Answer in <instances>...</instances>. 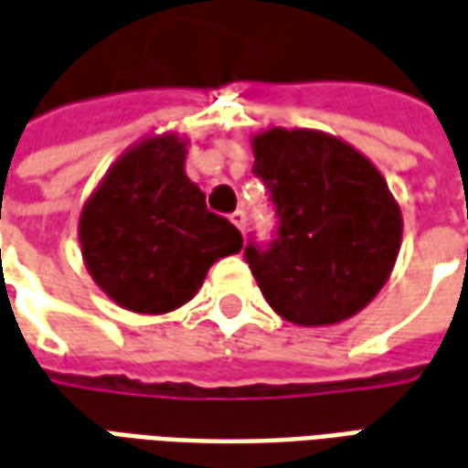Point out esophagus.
<instances>
[{
  "mask_svg": "<svg viewBox=\"0 0 468 468\" xmlns=\"http://www.w3.org/2000/svg\"><path fill=\"white\" fill-rule=\"evenodd\" d=\"M229 218H231V224L239 229V231H244V221H247V214H244L241 208H237V211H231V214H229Z\"/></svg>",
  "mask_w": 468,
  "mask_h": 468,
  "instance_id": "1",
  "label": "esophagus"
}]
</instances>
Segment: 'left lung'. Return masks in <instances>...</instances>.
Here are the masks:
<instances>
[{
    "label": "left lung",
    "mask_w": 468,
    "mask_h": 468,
    "mask_svg": "<svg viewBox=\"0 0 468 468\" xmlns=\"http://www.w3.org/2000/svg\"><path fill=\"white\" fill-rule=\"evenodd\" d=\"M254 176L277 231L250 239L244 260L274 313L294 324H333L360 313L386 284L400 250V208L366 155L307 128L254 138Z\"/></svg>",
    "instance_id": "8db88e82"
}]
</instances>
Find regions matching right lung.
Here are the masks:
<instances>
[{"instance_id": "1", "label": "right lung", "mask_w": 468, "mask_h": 468, "mask_svg": "<svg viewBox=\"0 0 468 468\" xmlns=\"http://www.w3.org/2000/svg\"><path fill=\"white\" fill-rule=\"evenodd\" d=\"M186 144L158 135L122 154L80 214L82 260L111 300L171 313L198 292L208 267L241 250L229 218L207 208L184 171Z\"/></svg>"}]
</instances>
